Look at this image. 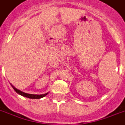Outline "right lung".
<instances>
[{
    "instance_id": "right-lung-1",
    "label": "right lung",
    "mask_w": 125,
    "mask_h": 125,
    "mask_svg": "<svg viewBox=\"0 0 125 125\" xmlns=\"http://www.w3.org/2000/svg\"><path fill=\"white\" fill-rule=\"evenodd\" d=\"M12 87H13V89L15 90V91L17 93L19 94H21V95L23 96L29 98H41L44 97L45 95H47V94H48V93H45V94H31L25 93H23V92L21 91H19V90L17 89H15L13 86H12Z\"/></svg>"
}]
</instances>
